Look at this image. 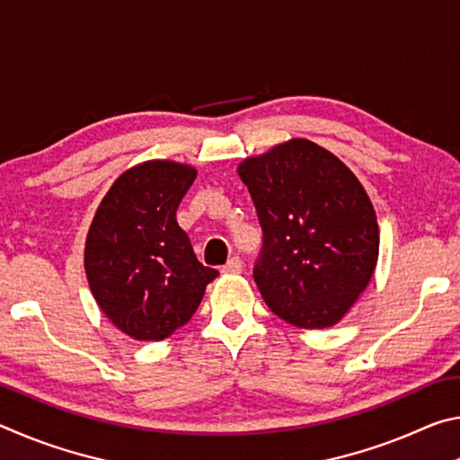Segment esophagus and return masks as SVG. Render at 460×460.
I'll return each mask as SVG.
<instances>
[{
	"label": "esophagus",
	"instance_id": "34e87169",
	"mask_svg": "<svg viewBox=\"0 0 460 460\" xmlns=\"http://www.w3.org/2000/svg\"><path fill=\"white\" fill-rule=\"evenodd\" d=\"M221 271L223 274H241V271H243V263H241V260L235 255V258H231L227 263H225Z\"/></svg>",
	"mask_w": 460,
	"mask_h": 460
}]
</instances>
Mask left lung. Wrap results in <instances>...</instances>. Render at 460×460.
I'll use <instances>...</instances> for the list:
<instances>
[{
	"mask_svg": "<svg viewBox=\"0 0 460 460\" xmlns=\"http://www.w3.org/2000/svg\"><path fill=\"white\" fill-rule=\"evenodd\" d=\"M263 231L253 279L300 329L337 324L376 271L379 227L367 192L329 150L290 139L237 168Z\"/></svg>",
	"mask_w": 460,
	"mask_h": 460,
	"instance_id": "8db88e82",
	"label": "left lung"
}]
</instances>
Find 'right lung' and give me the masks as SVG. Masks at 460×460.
Wrapping results in <instances>:
<instances>
[{
  "mask_svg": "<svg viewBox=\"0 0 460 460\" xmlns=\"http://www.w3.org/2000/svg\"><path fill=\"white\" fill-rule=\"evenodd\" d=\"M197 170L150 160L123 172L101 200L84 243L99 308L136 341H162L197 313L219 271L202 266L176 223Z\"/></svg>",
  "mask_w": 460,
  "mask_h": 460,
  "instance_id": "obj_1",
  "label": "right lung"
}]
</instances>
